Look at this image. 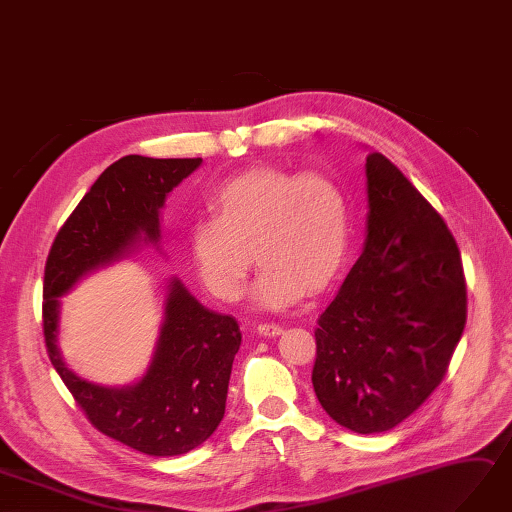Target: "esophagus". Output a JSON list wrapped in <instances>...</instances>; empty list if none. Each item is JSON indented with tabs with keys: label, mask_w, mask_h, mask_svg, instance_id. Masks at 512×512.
<instances>
[{
	"label": "esophagus",
	"mask_w": 512,
	"mask_h": 512,
	"mask_svg": "<svg viewBox=\"0 0 512 512\" xmlns=\"http://www.w3.org/2000/svg\"><path fill=\"white\" fill-rule=\"evenodd\" d=\"M282 331H284V329H282L280 325H275V323H260V325L256 327V334H258V336H265V338L280 336Z\"/></svg>",
	"instance_id": "esophagus-1"
}]
</instances>
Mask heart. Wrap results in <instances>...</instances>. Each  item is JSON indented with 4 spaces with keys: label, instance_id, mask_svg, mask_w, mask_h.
Returning <instances> with one entry per match:
<instances>
[{
    "label": "heart",
    "instance_id": "b5f03b06",
    "mask_svg": "<svg viewBox=\"0 0 512 512\" xmlns=\"http://www.w3.org/2000/svg\"><path fill=\"white\" fill-rule=\"evenodd\" d=\"M211 217L187 226V252L202 286L219 301L243 295L247 273L256 306L282 310L303 293H321L349 260L353 211L334 176L254 168L219 185Z\"/></svg>",
    "mask_w": 512,
    "mask_h": 512
}]
</instances>
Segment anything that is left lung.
<instances>
[{"label":"left lung","mask_w":512,"mask_h":512,"mask_svg":"<svg viewBox=\"0 0 512 512\" xmlns=\"http://www.w3.org/2000/svg\"><path fill=\"white\" fill-rule=\"evenodd\" d=\"M362 256L319 316L312 385L331 420L390 431L444 379L463 336L461 252L441 215L381 153L366 157Z\"/></svg>","instance_id":"8db88e82"}]
</instances>
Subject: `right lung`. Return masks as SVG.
Returning <instances> with one entry per match:
<instances>
[{
  "label": "right lung",
  "instance_id": "right-lung-1",
  "mask_svg": "<svg viewBox=\"0 0 512 512\" xmlns=\"http://www.w3.org/2000/svg\"><path fill=\"white\" fill-rule=\"evenodd\" d=\"M200 163V157L118 159L66 219L45 265L43 329L53 368L94 428L150 457L185 454L215 433L241 347L239 323L204 308L174 278L144 377L127 388H105L64 364L58 349L60 297L88 273L129 256L140 243L157 245L165 198Z\"/></svg>",
  "mask_w": 512,
  "mask_h": 512
}]
</instances>
